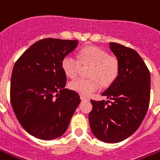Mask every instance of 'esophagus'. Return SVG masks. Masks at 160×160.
<instances>
[{"label": "esophagus", "mask_w": 160, "mask_h": 160, "mask_svg": "<svg viewBox=\"0 0 160 160\" xmlns=\"http://www.w3.org/2000/svg\"><path fill=\"white\" fill-rule=\"evenodd\" d=\"M80 99H81V101H89V98L86 97L85 95H80Z\"/></svg>", "instance_id": "esophagus-1"}]
</instances>
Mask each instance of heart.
<instances>
[{
  "instance_id": "1",
  "label": "heart",
  "mask_w": 160,
  "mask_h": 160,
  "mask_svg": "<svg viewBox=\"0 0 160 160\" xmlns=\"http://www.w3.org/2000/svg\"><path fill=\"white\" fill-rule=\"evenodd\" d=\"M80 62L73 55H66L61 61L63 72L69 78H75L80 70V62L90 65V79H77L69 84V88L82 95L88 96L101 88L103 85L111 84L118 75L119 62L113 56L108 55L105 50L97 46H88L80 51Z\"/></svg>"
}]
</instances>
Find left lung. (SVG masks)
I'll list each match as a JSON object with an SVG mask.
<instances>
[{
    "mask_svg": "<svg viewBox=\"0 0 160 160\" xmlns=\"http://www.w3.org/2000/svg\"><path fill=\"white\" fill-rule=\"evenodd\" d=\"M109 48L119 62V72L102 94L109 100L91 101L93 108L88 119L98 139L118 143L133 134L144 120L150 103L151 75L133 49L117 43H109Z\"/></svg>",
    "mask_w": 160,
    "mask_h": 160,
    "instance_id": "obj_1",
    "label": "left lung"
}]
</instances>
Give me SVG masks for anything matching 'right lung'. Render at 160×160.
<instances>
[{
	"label": "right lung",
	"instance_id": "right-lung-1",
	"mask_svg": "<svg viewBox=\"0 0 160 160\" xmlns=\"http://www.w3.org/2000/svg\"><path fill=\"white\" fill-rule=\"evenodd\" d=\"M77 40L41 39L22 54L13 67L10 102L22 128L39 139L52 140L66 132L80 102V95L65 88L63 58Z\"/></svg>",
	"mask_w": 160,
	"mask_h": 160
}]
</instances>
